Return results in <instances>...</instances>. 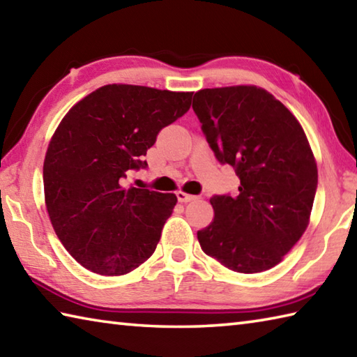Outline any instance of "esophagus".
Returning a JSON list of instances; mask_svg holds the SVG:
<instances>
[{
    "mask_svg": "<svg viewBox=\"0 0 357 357\" xmlns=\"http://www.w3.org/2000/svg\"><path fill=\"white\" fill-rule=\"evenodd\" d=\"M176 196H177L178 202H181V204H186V202H191V200L196 199V196H192V194H186L183 191H177Z\"/></svg>",
    "mask_w": 357,
    "mask_h": 357,
    "instance_id": "1",
    "label": "esophagus"
}]
</instances>
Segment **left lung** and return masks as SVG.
<instances>
[{
    "mask_svg": "<svg viewBox=\"0 0 357 357\" xmlns=\"http://www.w3.org/2000/svg\"><path fill=\"white\" fill-rule=\"evenodd\" d=\"M192 109L208 144L241 180L236 196H214L213 222L197 231L208 257L239 273L283 261L309 225L317 163L303 127L257 85L199 90Z\"/></svg>",
    "mask_w": 357,
    "mask_h": 357,
    "instance_id": "8db88e82",
    "label": "left lung"
}]
</instances>
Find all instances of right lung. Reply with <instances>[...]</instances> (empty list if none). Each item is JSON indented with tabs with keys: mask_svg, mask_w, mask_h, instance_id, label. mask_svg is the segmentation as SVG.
I'll return each mask as SVG.
<instances>
[{
	"mask_svg": "<svg viewBox=\"0 0 357 357\" xmlns=\"http://www.w3.org/2000/svg\"><path fill=\"white\" fill-rule=\"evenodd\" d=\"M191 91L110 84L73 105L43 163L45 204L57 238L89 271L118 277L152 257L176 194L123 186L163 127L191 107Z\"/></svg>",
	"mask_w": 357,
	"mask_h": 357,
	"instance_id": "obj_1",
	"label": "right lung"
}]
</instances>
